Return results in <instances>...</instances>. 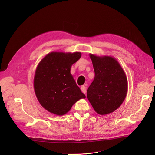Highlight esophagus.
Masks as SVG:
<instances>
[{"instance_id":"esophagus-1","label":"esophagus","mask_w":155,"mask_h":155,"mask_svg":"<svg viewBox=\"0 0 155 155\" xmlns=\"http://www.w3.org/2000/svg\"><path fill=\"white\" fill-rule=\"evenodd\" d=\"M81 91H82V92L84 93V94H85L86 93V87L84 86V85H82V87H81Z\"/></svg>"}]
</instances>
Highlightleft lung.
I'll return each mask as SVG.
<instances>
[{
  "mask_svg": "<svg viewBox=\"0 0 155 155\" xmlns=\"http://www.w3.org/2000/svg\"><path fill=\"white\" fill-rule=\"evenodd\" d=\"M95 77L87 95L95 111L105 115L115 111L124 102L127 92L125 72L117 60L110 56L90 54Z\"/></svg>",
  "mask_w": 155,
  "mask_h": 155,
  "instance_id": "obj_1",
  "label": "left lung"
}]
</instances>
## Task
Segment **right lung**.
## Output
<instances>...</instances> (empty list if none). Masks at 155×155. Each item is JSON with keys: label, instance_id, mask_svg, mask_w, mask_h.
I'll return each mask as SVG.
<instances>
[{"label": "right lung", "instance_id": "obj_1", "mask_svg": "<svg viewBox=\"0 0 155 155\" xmlns=\"http://www.w3.org/2000/svg\"><path fill=\"white\" fill-rule=\"evenodd\" d=\"M81 57L80 52H51L37 66L34 88L37 99L48 112L63 116L85 95L76 84L71 67Z\"/></svg>", "mask_w": 155, "mask_h": 155}]
</instances>
